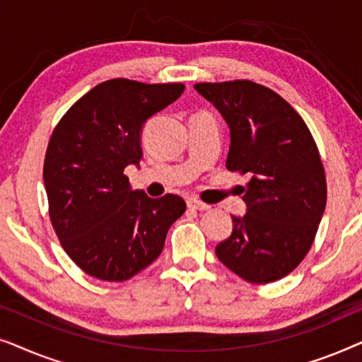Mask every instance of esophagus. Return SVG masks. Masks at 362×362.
I'll list each match as a JSON object with an SVG mask.
<instances>
[{"label": "esophagus", "instance_id": "obj_1", "mask_svg": "<svg viewBox=\"0 0 362 362\" xmlns=\"http://www.w3.org/2000/svg\"><path fill=\"white\" fill-rule=\"evenodd\" d=\"M187 207H189V209H194V211H209L211 209L209 204H204V202L196 199V197H189V199H187Z\"/></svg>", "mask_w": 362, "mask_h": 362}]
</instances>
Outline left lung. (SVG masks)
<instances>
[{"label":"left lung","instance_id":"left-lung-1","mask_svg":"<svg viewBox=\"0 0 362 362\" xmlns=\"http://www.w3.org/2000/svg\"><path fill=\"white\" fill-rule=\"evenodd\" d=\"M230 130L226 166L249 175L244 216L216 247L227 269L250 284H270L295 270L313 244L326 207L318 148L293 107L250 81L196 83Z\"/></svg>","mask_w":362,"mask_h":362}]
</instances>
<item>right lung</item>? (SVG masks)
Listing matches in <instances>:
<instances>
[{"mask_svg":"<svg viewBox=\"0 0 362 362\" xmlns=\"http://www.w3.org/2000/svg\"><path fill=\"white\" fill-rule=\"evenodd\" d=\"M182 92V83L112 78L78 98L52 132L44 160L49 216L64 250L90 276L132 279L160 257L185 214L182 197L153 199L123 175L143 158L148 118Z\"/></svg>","mask_w":362,"mask_h":362,"instance_id":"obj_1","label":"right lung"}]
</instances>
